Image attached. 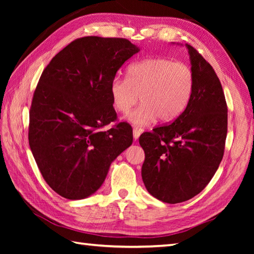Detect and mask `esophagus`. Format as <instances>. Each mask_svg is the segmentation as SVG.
<instances>
[{
    "instance_id": "1",
    "label": "esophagus",
    "mask_w": 254,
    "mask_h": 254,
    "mask_svg": "<svg viewBox=\"0 0 254 254\" xmlns=\"http://www.w3.org/2000/svg\"><path fill=\"white\" fill-rule=\"evenodd\" d=\"M139 135H141V131H139L138 128H133V137L137 139L139 137Z\"/></svg>"
}]
</instances>
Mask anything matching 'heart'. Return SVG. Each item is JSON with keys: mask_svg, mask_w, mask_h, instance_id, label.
I'll return each mask as SVG.
<instances>
[{"mask_svg": "<svg viewBox=\"0 0 254 254\" xmlns=\"http://www.w3.org/2000/svg\"><path fill=\"white\" fill-rule=\"evenodd\" d=\"M195 79L192 68L168 58H148L131 64L127 78L116 76L110 84L112 105L126 113L141 96L143 104L127 119L136 127H145L157 117L161 122L176 120L190 101Z\"/></svg>", "mask_w": 254, "mask_h": 254, "instance_id": "heart-1", "label": "heart"}]
</instances>
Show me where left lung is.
<instances>
[{"mask_svg":"<svg viewBox=\"0 0 254 254\" xmlns=\"http://www.w3.org/2000/svg\"><path fill=\"white\" fill-rule=\"evenodd\" d=\"M194 90L181 115L139 136L145 160L142 179L161 202L176 204L195 196L208 185L223 159L227 136V104L212 65L187 45Z\"/></svg>","mask_w":254,"mask_h":254,"instance_id":"1","label":"left lung"}]
</instances>
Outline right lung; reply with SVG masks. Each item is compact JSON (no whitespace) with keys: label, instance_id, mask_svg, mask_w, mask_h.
Here are the masks:
<instances>
[{"label":"right lung","instance_id":"right-lung-1","mask_svg":"<svg viewBox=\"0 0 254 254\" xmlns=\"http://www.w3.org/2000/svg\"><path fill=\"white\" fill-rule=\"evenodd\" d=\"M139 51L126 38H78L52 58L35 89L28 139L45 181L68 199H82L104 183L111 163L133 142L117 122L110 84ZM111 122L107 131L101 128Z\"/></svg>","mask_w":254,"mask_h":254}]
</instances>
